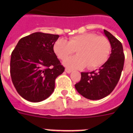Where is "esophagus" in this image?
Wrapping results in <instances>:
<instances>
[{
	"mask_svg": "<svg viewBox=\"0 0 133 133\" xmlns=\"http://www.w3.org/2000/svg\"><path fill=\"white\" fill-rule=\"evenodd\" d=\"M65 72H67V73H70V72H72V70L71 69H68V68H66L65 69Z\"/></svg>",
	"mask_w": 133,
	"mask_h": 133,
	"instance_id": "obj_1",
	"label": "esophagus"
}]
</instances>
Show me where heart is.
Wrapping results in <instances>:
<instances>
[{
    "instance_id": "b5f03b06",
    "label": "heart",
    "mask_w": 133,
    "mask_h": 133,
    "mask_svg": "<svg viewBox=\"0 0 133 133\" xmlns=\"http://www.w3.org/2000/svg\"><path fill=\"white\" fill-rule=\"evenodd\" d=\"M56 56L64 60L77 50L78 55L64 61V64L71 69H95L105 63L110 51V43L104 36L84 33L70 37L69 41L59 38L53 46Z\"/></svg>"
}]
</instances>
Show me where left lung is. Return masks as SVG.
I'll return each mask as SVG.
<instances>
[{
	"label": "left lung",
	"instance_id": "left-lung-1",
	"mask_svg": "<svg viewBox=\"0 0 133 133\" xmlns=\"http://www.w3.org/2000/svg\"><path fill=\"white\" fill-rule=\"evenodd\" d=\"M111 46V53L106 63L98 70L81 72L75 89L84 98L99 100L111 93L118 83L123 69L124 55L121 43L107 30H104Z\"/></svg>",
	"mask_w": 133,
	"mask_h": 133
}]
</instances>
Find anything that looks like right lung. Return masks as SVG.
I'll use <instances>...</instances> for the list:
<instances>
[{
	"mask_svg": "<svg viewBox=\"0 0 133 133\" xmlns=\"http://www.w3.org/2000/svg\"><path fill=\"white\" fill-rule=\"evenodd\" d=\"M58 35L35 32L21 38L11 54L10 76L18 93L38 103L51 95L64 70L54 52Z\"/></svg>",
	"mask_w": 133,
	"mask_h": 133,
	"instance_id": "right-lung-1",
	"label": "right lung"
}]
</instances>
